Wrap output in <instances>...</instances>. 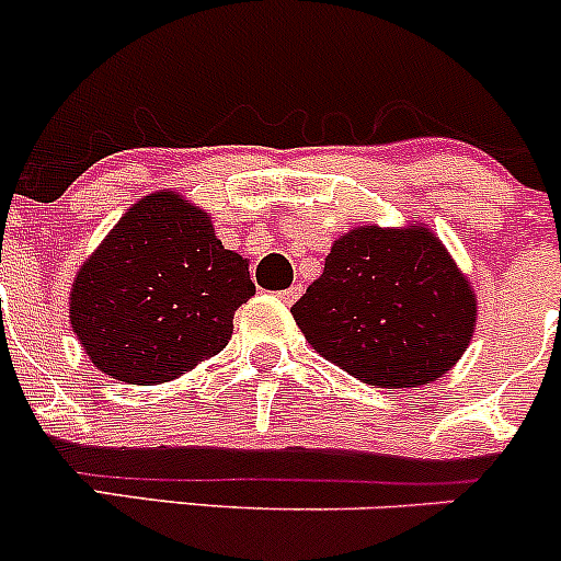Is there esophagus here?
I'll return each instance as SVG.
<instances>
[{
    "instance_id": "34e87169",
    "label": "esophagus",
    "mask_w": 561,
    "mask_h": 561,
    "mask_svg": "<svg viewBox=\"0 0 561 561\" xmlns=\"http://www.w3.org/2000/svg\"><path fill=\"white\" fill-rule=\"evenodd\" d=\"M301 293H304L301 285H293V287H287V290H282L279 298H282V301H285V304H293L298 296H301Z\"/></svg>"
}]
</instances>
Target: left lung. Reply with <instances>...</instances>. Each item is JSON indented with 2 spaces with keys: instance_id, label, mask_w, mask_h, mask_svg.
<instances>
[{
  "instance_id": "1",
  "label": "left lung",
  "mask_w": 561,
  "mask_h": 561,
  "mask_svg": "<svg viewBox=\"0 0 561 561\" xmlns=\"http://www.w3.org/2000/svg\"><path fill=\"white\" fill-rule=\"evenodd\" d=\"M290 312L317 353L358 380L417 388L461 358L478 301L428 228L360 225L333 241Z\"/></svg>"
}]
</instances>
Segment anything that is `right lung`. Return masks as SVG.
I'll return each instance as SVG.
<instances>
[{"label":"right lung","instance_id":"add662e5","mask_svg":"<svg viewBox=\"0 0 561 561\" xmlns=\"http://www.w3.org/2000/svg\"><path fill=\"white\" fill-rule=\"evenodd\" d=\"M254 296L249 263L175 192L146 195L81 265L70 325L89 360L129 386L168 382L228 344Z\"/></svg>","mask_w":561,"mask_h":561}]
</instances>
